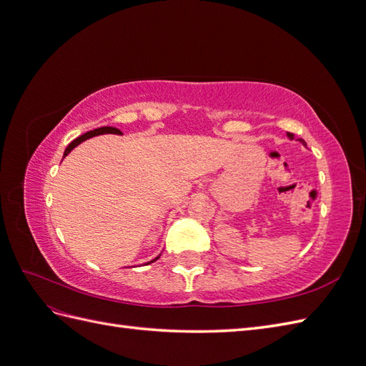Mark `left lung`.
<instances>
[{
    "label": "left lung",
    "mask_w": 366,
    "mask_h": 366,
    "mask_svg": "<svg viewBox=\"0 0 366 366\" xmlns=\"http://www.w3.org/2000/svg\"><path fill=\"white\" fill-rule=\"evenodd\" d=\"M287 136H289V137H290V139H293V137H295V136H293V134H292V132H287ZM297 140H299V142H301V143H302V145H304V147H307V143H305V140H304V139H297Z\"/></svg>",
    "instance_id": "1"
}]
</instances>
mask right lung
Returning a JSON list of instances; mask_svg holds the SVG:
<instances>
[{"label":"right lung","mask_w":366,"mask_h":366,"mask_svg":"<svg viewBox=\"0 0 366 366\" xmlns=\"http://www.w3.org/2000/svg\"><path fill=\"white\" fill-rule=\"evenodd\" d=\"M99 134H122V131L120 129H117V128H113V127H102V128H97V129H93V131H88V132H85V134H82V136H79L77 139H74L70 145L65 148V151H64V157L65 156H69L70 154V151H73L77 145H79V143H82L84 140H86V139H92V137H94V136H99ZM160 258V254L157 258H154L152 261H149L148 264H151V262H154V261H157Z\"/></svg>","instance_id":"right-lung-1"}]
</instances>
